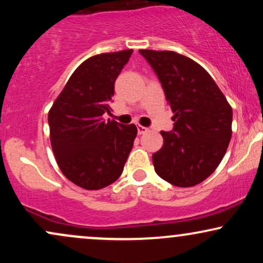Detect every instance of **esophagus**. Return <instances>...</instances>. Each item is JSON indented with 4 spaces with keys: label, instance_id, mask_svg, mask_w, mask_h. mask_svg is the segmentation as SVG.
Segmentation results:
<instances>
[{
    "label": "esophagus",
    "instance_id": "esophagus-1",
    "mask_svg": "<svg viewBox=\"0 0 263 263\" xmlns=\"http://www.w3.org/2000/svg\"><path fill=\"white\" fill-rule=\"evenodd\" d=\"M137 131H138V135H143L146 134V132H148V128L144 127V126H138Z\"/></svg>",
    "mask_w": 263,
    "mask_h": 263
}]
</instances>
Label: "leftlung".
<instances>
[{"label": "left lung", "mask_w": 263, "mask_h": 263, "mask_svg": "<svg viewBox=\"0 0 263 263\" xmlns=\"http://www.w3.org/2000/svg\"><path fill=\"white\" fill-rule=\"evenodd\" d=\"M140 53L158 77L174 114L173 129L161 132L164 142L152 156L156 173L176 186L197 185L224 158L232 134V108L194 60L170 50Z\"/></svg>", "instance_id": "1"}]
</instances>
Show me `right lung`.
<instances>
[{"mask_svg":"<svg viewBox=\"0 0 263 263\" xmlns=\"http://www.w3.org/2000/svg\"><path fill=\"white\" fill-rule=\"evenodd\" d=\"M134 50L102 53L78 66L54 101L48 123L60 171L80 188L98 190L122 174L137 127L105 121L115 81Z\"/></svg>","mask_w":263,"mask_h":263,"instance_id":"obj_1","label":"right lung"}]
</instances>
